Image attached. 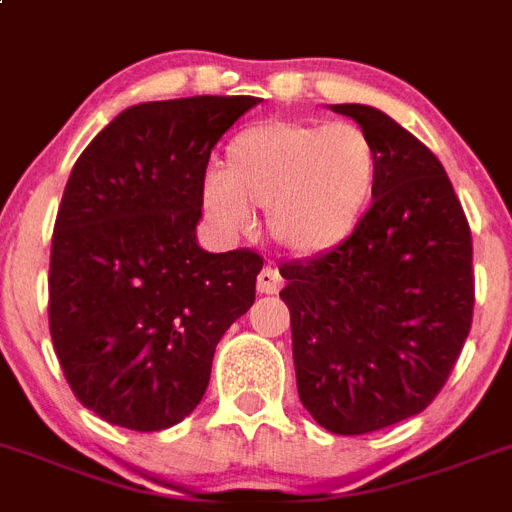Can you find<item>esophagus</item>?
<instances>
[{
    "label": "esophagus",
    "mask_w": 512,
    "mask_h": 512,
    "mask_svg": "<svg viewBox=\"0 0 512 512\" xmlns=\"http://www.w3.org/2000/svg\"><path fill=\"white\" fill-rule=\"evenodd\" d=\"M283 288V278L281 273H278V268H273V265H265V268L260 270V275H257V291L260 293H278Z\"/></svg>",
    "instance_id": "esophagus-1"
}]
</instances>
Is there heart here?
Masks as SVG:
<instances>
[{"mask_svg": "<svg viewBox=\"0 0 512 512\" xmlns=\"http://www.w3.org/2000/svg\"><path fill=\"white\" fill-rule=\"evenodd\" d=\"M379 146L355 123L268 118L226 144L221 172L203 182L208 219L226 234L268 211V231L291 255L311 257L348 242L379 190Z\"/></svg>", "mask_w": 512, "mask_h": 512, "instance_id": "obj_1", "label": "heart"}]
</instances>
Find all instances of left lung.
<instances>
[{
	"mask_svg": "<svg viewBox=\"0 0 512 512\" xmlns=\"http://www.w3.org/2000/svg\"><path fill=\"white\" fill-rule=\"evenodd\" d=\"M379 146L371 211L348 242L286 262L296 386L309 415L363 435L417 415L459 361L474 314L471 231L443 164L368 105H332Z\"/></svg>",
	"mask_w": 512,
	"mask_h": 512,
	"instance_id": "1",
	"label": "left lung"
}]
</instances>
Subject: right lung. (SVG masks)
<instances>
[{
	"mask_svg": "<svg viewBox=\"0 0 512 512\" xmlns=\"http://www.w3.org/2000/svg\"><path fill=\"white\" fill-rule=\"evenodd\" d=\"M257 97L123 110L82 151L53 226L48 324L74 397L139 433L188 417L216 345L255 301L262 257L195 242L216 141Z\"/></svg>",
	"mask_w": 512,
	"mask_h": 512,
	"instance_id": "right-lung-1",
	"label": "right lung"
}]
</instances>
